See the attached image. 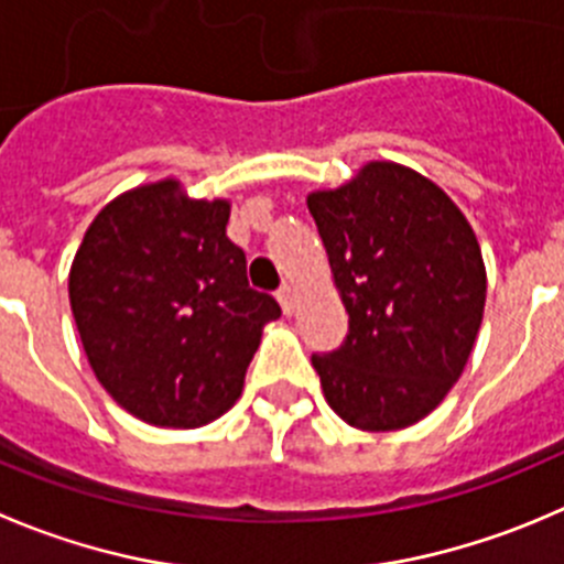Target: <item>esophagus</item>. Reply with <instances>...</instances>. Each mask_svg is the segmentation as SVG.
Returning <instances> with one entry per match:
<instances>
[{"mask_svg":"<svg viewBox=\"0 0 564 564\" xmlns=\"http://www.w3.org/2000/svg\"><path fill=\"white\" fill-rule=\"evenodd\" d=\"M276 302L282 304V310H285L288 315L293 313V307H296V296H293V288L291 285H282L276 291Z\"/></svg>","mask_w":564,"mask_h":564,"instance_id":"34e87169","label":"esophagus"}]
</instances>
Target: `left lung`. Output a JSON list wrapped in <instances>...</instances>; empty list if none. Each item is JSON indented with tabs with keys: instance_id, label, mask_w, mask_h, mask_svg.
I'll list each match as a JSON object with an SVG mask.
<instances>
[{
	"instance_id": "1",
	"label": "left lung",
	"mask_w": 564,
	"mask_h": 564,
	"mask_svg": "<svg viewBox=\"0 0 564 564\" xmlns=\"http://www.w3.org/2000/svg\"><path fill=\"white\" fill-rule=\"evenodd\" d=\"M348 335L313 354L326 401L348 426L404 429L463 373L485 313V262L452 198L415 171L371 163L307 198Z\"/></svg>"
}]
</instances>
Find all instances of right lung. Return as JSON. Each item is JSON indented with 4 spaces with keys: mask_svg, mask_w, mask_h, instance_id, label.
Wrapping results in <instances>:
<instances>
[{
    "mask_svg": "<svg viewBox=\"0 0 564 564\" xmlns=\"http://www.w3.org/2000/svg\"><path fill=\"white\" fill-rule=\"evenodd\" d=\"M176 187H135L96 216L68 299L101 388L141 421L193 429L238 401L262 326L282 310L249 288L227 202Z\"/></svg>",
    "mask_w": 564,
    "mask_h": 564,
    "instance_id": "obj_1",
    "label": "right lung"
}]
</instances>
